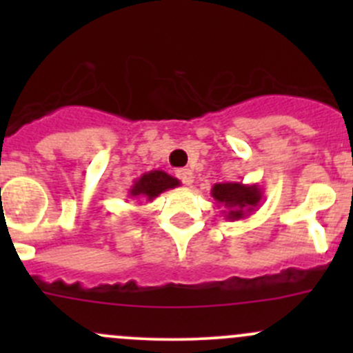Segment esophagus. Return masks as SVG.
I'll list each match as a JSON object with an SVG mask.
<instances>
[{
    "label": "esophagus",
    "instance_id": "esophagus-1",
    "mask_svg": "<svg viewBox=\"0 0 353 353\" xmlns=\"http://www.w3.org/2000/svg\"><path fill=\"white\" fill-rule=\"evenodd\" d=\"M177 177H179V179L183 181V184H186V186H190V184L193 183V172H191L190 169H179L177 170Z\"/></svg>",
    "mask_w": 353,
    "mask_h": 353
}]
</instances>
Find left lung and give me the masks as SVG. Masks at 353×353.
I'll return each mask as SVG.
<instances>
[{
	"label": "left lung",
	"instance_id": "obj_1",
	"mask_svg": "<svg viewBox=\"0 0 353 353\" xmlns=\"http://www.w3.org/2000/svg\"><path fill=\"white\" fill-rule=\"evenodd\" d=\"M212 196L216 205H222L223 216L229 222L244 220L258 210L265 199L259 184H243V183H216L212 188Z\"/></svg>",
	"mask_w": 353,
	"mask_h": 353
}]
</instances>
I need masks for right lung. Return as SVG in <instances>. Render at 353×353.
Listing matches in <instances>:
<instances>
[{"label":"right lung","instance_id":"right-lung-1","mask_svg":"<svg viewBox=\"0 0 353 353\" xmlns=\"http://www.w3.org/2000/svg\"><path fill=\"white\" fill-rule=\"evenodd\" d=\"M179 184V179L169 176V174L163 172V170H150V172H145L143 176L134 179L133 186L128 191V196L133 199L145 198L147 201H152V199L159 196L160 193H163V191L167 190H172V188H177Z\"/></svg>","mask_w":353,"mask_h":353}]
</instances>
